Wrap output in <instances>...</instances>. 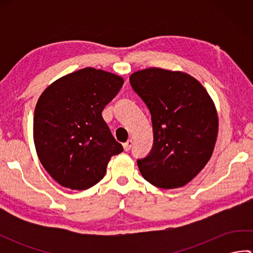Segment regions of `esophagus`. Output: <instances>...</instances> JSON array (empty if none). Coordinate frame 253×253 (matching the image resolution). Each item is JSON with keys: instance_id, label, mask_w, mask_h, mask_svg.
Segmentation results:
<instances>
[{"instance_id": "34e87169", "label": "esophagus", "mask_w": 253, "mask_h": 253, "mask_svg": "<svg viewBox=\"0 0 253 253\" xmlns=\"http://www.w3.org/2000/svg\"><path fill=\"white\" fill-rule=\"evenodd\" d=\"M123 147H124V150H125V151H129V150L132 147V141L131 140H128L127 142L123 143Z\"/></svg>"}]
</instances>
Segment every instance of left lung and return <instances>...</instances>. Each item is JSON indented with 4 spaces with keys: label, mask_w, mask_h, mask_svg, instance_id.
I'll return each mask as SVG.
<instances>
[{
    "label": "left lung",
    "mask_w": 253,
    "mask_h": 253,
    "mask_svg": "<svg viewBox=\"0 0 253 253\" xmlns=\"http://www.w3.org/2000/svg\"><path fill=\"white\" fill-rule=\"evenodd\" d=\"M132 90L151 114L153 146L137 164L142 177L163 189L185 186L199 174L215 146V106L197 79L151 67L133 73Z\"/></svg>",
    "instance_id": "1"
}]
</instances>
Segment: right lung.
I'll use <instances>...</instances> for the list:
<instances>
[{"label":"right lung","mask_w":253,"mask_h":253,"mask_svg":"<svg viewBox=\"0 0 253 253\" xmlns=\"http://www.w3.org/2000/svg\"><path fill=\"white\" fill-rule=\"evenodd\" d=\"M124 80L84 68L49 85L37 102L34 140L41 164L63 187L84 190L103 178L111 157L123 152L102 111Z\"/></svg>","instance_id":"obj_1"}]
</instances>
